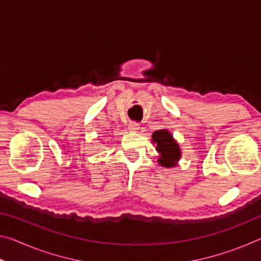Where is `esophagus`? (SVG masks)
Instances as JSON below:
<instances>
[{"label": "esophagus", "instance_id": "obj_1", "mask_svg": "<svg viewBox=\"0 0 261 261\" xmlns=\"http://www.w3.org/2000/svg\"><path fill=\"white\" fill-rule=\"evenodd\" d=\"M129 130H131V131H138L139 130V123L130 122L129 123Z\"/></svg>", "mask_w": 261, "mask_h": 261}]
</instances>
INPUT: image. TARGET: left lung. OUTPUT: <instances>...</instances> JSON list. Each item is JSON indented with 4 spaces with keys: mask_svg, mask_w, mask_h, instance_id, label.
I'll return each instance as SVG.
<instances>
[{
    "mask_svg": "<svg viewBox=\"0 0 261 261\" xmlns=\"http://www.w3.org/2000/svg\"><path fill=\"white\" fill-rule=\"evenodd\" d=\"M152 140L155 145V149L160 154L159 163L167 168L176 166V162L180 158V151L173 136L165 129L158 130L153 134Z\"/></svg>",
    "mask_w": 261,
    "mask_h": 261,
    "instance_id": "obj_1",
    "label": "left lung"
}]
</instances>
